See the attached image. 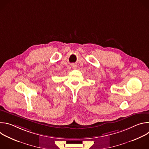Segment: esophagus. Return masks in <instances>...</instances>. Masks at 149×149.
I'll return each mask as SVG.
<instances>
[{
	"label": "esophagus",
	"mask_w": 149,
	"mask_h": 149,
	"mask_svg": "<svg viewBox=\"0 0 149 149\" xmlns=\"http://www.w3.org/2000/svg\"><path fill=\"white\" fill-rule=\"evenodd\" d=\"M72 68H76V67H77V65H75V64H72Z\"/></svg>",
	"instance_id": "obj_1"
}]
</instances>
